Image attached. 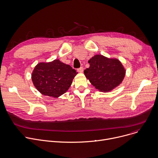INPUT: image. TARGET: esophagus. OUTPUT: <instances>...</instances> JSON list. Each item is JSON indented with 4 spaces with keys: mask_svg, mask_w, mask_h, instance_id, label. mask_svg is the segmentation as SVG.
Instances as JSON below:
<instances>
[{
    "mask_svg": "<svg viewBox=\"0 0 158 158\" xmlns=\"http://www.w3.org/2000/svg\"><path fill=\"white\" fill-rule=\"evenodd\" d=\"M83 70H84V69H83V67H80V69H78L77 70L78 72H79V73H83Z\"/></svg>",
    "mask_w": 158,
    "mask_h": 158,
    "instance_id": "esophagus-1",
    "label": "esophagus"
}]
</instances>
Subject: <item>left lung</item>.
<instances>
[{
  "label": "left lung",
  "instance_id": "1",
  "mask_svg": "<svg viewBox=\"0 0 158 158\" xmlns=\"http://www.w3.org/2000/svg\"><path fill=\"white\" fill-rule=\"evenodd\" d=\"M88 63L89 67L85 70L84 74L91 85L100 91H111L124 80L126 70L116 58L95 55L89 60Z\"/></svg>",
  "mask_w": 158,
  "mask_h": 158
}]
</instances>
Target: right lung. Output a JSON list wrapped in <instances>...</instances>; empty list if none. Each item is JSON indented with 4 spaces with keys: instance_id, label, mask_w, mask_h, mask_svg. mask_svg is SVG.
I'll list each match as a JSON object with an SVG mask.
<instances>
[{
    "instance_id": "1",
    "label": "right lung",
    "mask_w": 158,
    "mask_h": 158,
    "mask_svg": "<svg viewBox=\"0 0 158 158\" xmlns=\"http://www.w3.org/2000/svg\"><path fill=\"white\" fill-rule=\"evenodd\" d=\"M77 74L69 65L56 59L38 64L31 73V80L44 95L58 98L67 91Z\"/></svg>"
}]
</instances>
